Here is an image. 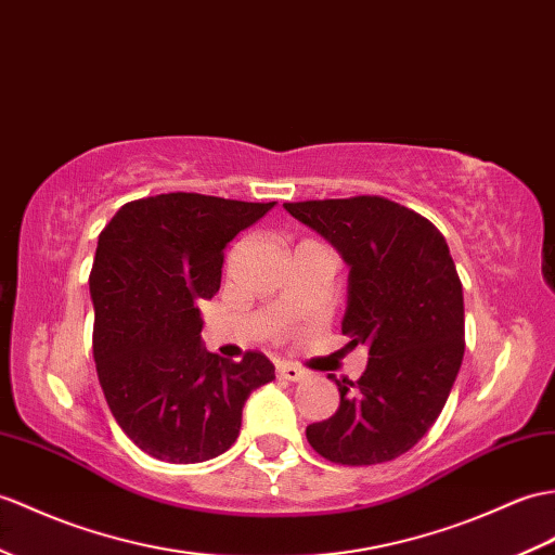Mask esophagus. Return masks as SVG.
I'll use <instances>...</instances> for the list:
<instances>
[{
	"mask_svg": "<svg viewBox=\"0 0 555 555\" xmlns=\"http://www.w3.org/2000/svg\"><path fill=\"white\" fill-rule=\"evenodd\" d=\"M276 373L281 378H286V380H293V383H298V380H302L307 373L300 369V366H295V364H291V362H281L279 366H276Z\"/></svg>",
	"mask_w": 555,
	"mask_h": 555,
	"instance_id": "1",
	"label": "esophagus"
}]
</instances>
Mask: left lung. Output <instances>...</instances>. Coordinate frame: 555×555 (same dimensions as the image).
Returning a JSON list of instances; mask_svg holds the SVG:
<instances>
[{
  "label": "left lung",
  "mask_w": 555,
  "mask_h": 555,
  "mask_svg": "<svg viewBox=\"0 0 555 555\" xmlns=\"http://www.w3.org/2000/svg\"><path fill=\"white\" fill-rule=\"evenodd\" d=\"M350 264L343 336L369 347L359 380L328 376L340 392L307 442L340 466L406 454L442 414L466 350L461 279L430 219L383 196L283 203Z\"/></svg>",
  "instance_id": "obj_1"
}]
</instances>
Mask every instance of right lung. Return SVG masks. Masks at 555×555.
<instances>
[{
  "instance_id": "add662e5",
  "label": "right lung",
  "mask_w": 555,
  "mask_h": 555,
  "mask_svg": "<svg viewBox=\"0 0 555 555\" xmlns=\"http://www.w3.org/2000/svg\"><path fill=\"white\" fill-rule=\"evenodd\" d=\"M272 208L177 191L125 203L101 231L89 274L96 376L113 418L153 459L224 454L248 395L274 380L262 352L231 362L205 350L198 309L222 283L227 243Z\"/></svg>"
}]
</instances>
